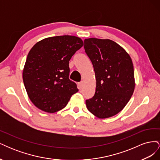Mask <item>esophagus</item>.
<instances>
[{"instance_id": "34e87169", "label": "esophagus", "mask_w": 160, "mask_h": 160, "mask_svg": "<svg viewBox=\"0 0 160 160\" xmlns=\"http://www.w3.org/2000/svg\"><path fill=\"white\" fill-rule=\"evenodd\" d=\"M83 82H80V83H78V87H79V89H81L82 88H83Z\"/></svg>"}]
</instances>
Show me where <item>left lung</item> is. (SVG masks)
Segmentation results:
<instances>
[{
	"instance_id": "obj_1",
	"label": "left lung",
	"mask_w": 160,
	"mask_h": 160,
	"mask_svg": "<svg viewBox=\"0 0 160 160\" xmlns=\"http://www.w3.org/2000/svg\"><path fill=\"white\" fill-rule=\"evenodd\" d=\"M84 49L96 78L95 95L86 100L87 108L99 119L111 118L125 107L133 93L132 59L122 47L110 39L85 38Z\"/></svg>"
}]
</instances>
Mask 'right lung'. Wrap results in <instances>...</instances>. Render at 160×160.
Masks as SVG:
<instances>
[{"mask_svg":"<svg viewBox=\"0 0 160 160\" xmlns=\"http://www.w3.org/2000/svg\"><path fill=\"white\" fill-rule=\"evenodd\" d=\"M83 45L75 36L51 37L37 42L27 55L22 79L27 95L47 113L63 109L79 89L69 78V61Z\"/></svg>","mask_w":160,"mask_h":160,"instance_id":"right-lung-1","label":"right lung"}]
</instances>
